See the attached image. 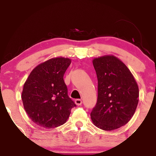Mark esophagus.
I'll return each instance as SVG.
<instances>
[{"mask_svg":"<svg viewBox=\"0 0 156 156\" xmlns=\"http://www.w3.org/2000/svg\"><path fill=\"white\" fill-rule=\"evenodd\" d=\"M75 104L76 105H81L82 104V100H80V99H76V100H75Z\"/></svg>","mask_w":156,"mask_h":156,"instance_id":"obj_1","label":"esophagus"}]
</instances>
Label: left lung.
Returning <instances> with one entry per match:
<instances>
[{
  "label": "left lung",
  "instance_id": "1",
  "mask_svg": "<svg viewBox=\"0 0 156 156\" xmlns=\"http://www.w3.org/2000/svg\"><path fill=\"white\" fill-rule=\"evenodd\" d=\"M98 81V96L90 116L98 128L116 130L127 124L134 115L139 89L134 76L118 58L107 55L94 58Z\"/></svg>",
  "mask_w": 156,
  "mask_h": 156
}]
</instances>
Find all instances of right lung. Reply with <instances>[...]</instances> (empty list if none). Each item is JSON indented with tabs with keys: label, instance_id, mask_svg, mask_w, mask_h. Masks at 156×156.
<instances>
[{
	"label": "right lung",
	"instance_id": "right-lung-1",
	"mask_svg": "<svg viewBox=\"0 0 156 156\" xmlns=\"http://www.w3.org/2000/svg\"><path fill=\"white\" fill-rule=\"evenodd\" d=\"M71 64L68 58L48 59L34 69L24 83L22 102L30 119L44 128L64 124L76 105L68 96L64 74Z\"/></svg>",
	"mask_w": 156,
	"mask_h": 156
}]
</instances>
